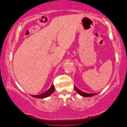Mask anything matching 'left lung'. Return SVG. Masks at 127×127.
Wrapping results in <instances>:
<instances>
[{"label": "left lung", "instance_id": "left-lung-1", "mask_svg": "<svg viewBox=\"0 0 127 127\" xmlns=\"http://www.w3.org/2000/svg\"><path fill=\"white\" fill-rule=\"evenodd\" d=\"M74 89L76 91H77V93L78 94H79L80 95H81V96H84V97H90V96H93L94 95H96L97 94H88V93H84V92L81 91V90H80L79 89H78V88L74 86Z\"/></svg>", "mask_w": 127, "mask_h": 127}]
</instances>
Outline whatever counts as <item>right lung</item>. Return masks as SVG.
Masks as SVG:
<instances>
[{"mask_svg":"<svg viewBox=\"0 0 127 127\" xmlns=\"http://www.w3.org/2000/svg\"><path fill=\"white\" fill-rule=\"evenodd\" d=\"M54 90H55L54 86V84H52L51 87H50L47 91L45 92V93L37 95H32V96L36 98H46V97H48V96H50L51 94H52L54 93Z\"/></svg>","mask_w":127,"mask_h":127,"instance_id":"right-lung-1","label":"right lung"}]
</instances>
